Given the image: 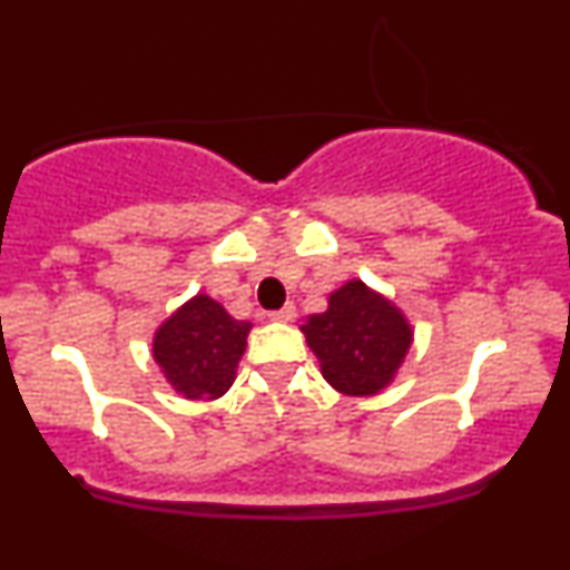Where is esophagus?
<instances>
[{
	"mask_svg": "<svg viewBox=\"0 0 570 570\" xmlns=\"http://www.w3.org/2000/svg\"><path fill=\"white\" fill-rule=\"evenodd\" d=\"M267 316H271L273 322H284V324H289V322H294V316H297V307H294L292 303H286L284 307H278V311H271V313H267Z\"/></svg>",
	"mask_w": 570,
	"mask_h": 570,
	"instance_id": "1",
	"label": "esophagus"
}]
</instances>
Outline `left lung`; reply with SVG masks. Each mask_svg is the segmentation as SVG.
<instances>
[{
  "mask_svg": "<svg viewBox=\"0 0 570 570\" xmlns=\"http://www.w3.org/2000/svg\"><path fill=\"white\" fill-rule=\"evenodd\" d=\"M324 381L348 396H372L394 381L412 343L404 313L362 281L330 294V307L299 326Z\"/></svg>",
  "mask_w": 570,
  "mask_h": 570,
  "instance_id": "1",
  "label": "left lung"
}]
</instances>
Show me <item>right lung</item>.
<instances>
[{"instance_id": "obj_1", "label": "right lung", "mask_w": 570, "mask_h": 570, "mask_svg": "<svg viewBox=\"0 0 570 570\" xmlns=\"http://www.w3.org/2000/svg\"><path fill=\"white\" fill-rule=\"evenodd\" d=\"M252 324L238 322L208 294H195L158 326L153 356L187 399H219L235 381Z\"/></svg>"}]
</instances>
